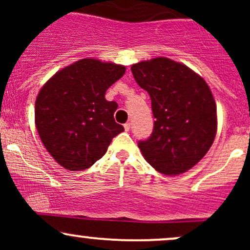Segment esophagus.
Listing matches in <instances>:
<instances>
[{
  "instance_id": "34e87169",
  "label": "esophagus",
  "mask_w": 250,
  "mask_h": 250,
  "mask_svg": "<svg viewBox=\"0 0 250 250\" xmlns=\"http://www.w3.org/2000/svg\"><path fill=\"white\" fill-rule=\"evenodd\" d=\"M125 131H129V129H130V123H129V122L125 123Z\"/></svg>"
}]
</instances>
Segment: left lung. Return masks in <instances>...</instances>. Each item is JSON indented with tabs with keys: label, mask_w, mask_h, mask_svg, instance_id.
<instances>
[{
	"label": "left lung",
	"mask_w": 250,
	"mask_h": 250,
	"mask_svg": "<svg viewBox=\"0 0 250 250\" xmlns=\"http://www.w3.org/2000/svg\"><path fill=\"white\" fill-rule=\"evenodd\" d=\"M137 84L148 91L153 133L139 148L165 175L185 173L207 154L216 135V104L202 77L167 57L131 65Z\"/></svg>",
	"instance_id": "1"
}]
</instances>
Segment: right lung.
<instances>
[{"label": "right lung", "mask_w": 250, "mask_h": 250, "mask_svg": "<svg viewBox=\"0 0 250 250\" xmlns=\"http://www.w3.org/2000/svg\"><path fill=\"white\" fill-rule=\"evenodd\" d=\"M125 71L115 63L83 59L57 71L41 88L35 102L36 129L62 167L89 168L125 130L114 119L117 103L104 97Z\"/></svg>", "instance_id": "right-lung-1"}]
</instances>
